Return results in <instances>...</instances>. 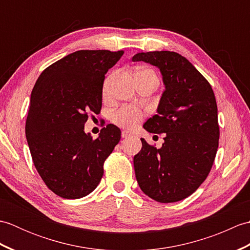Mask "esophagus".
<instances>
[{
	"label": "esophagus",
	"instance_id": "obj_1",
	"mask_svg": "<svg viewBox=\"0 0 250 250\" xmlns=\"http://www.w3.org/2000/svg\"><path fill=\"white\" fill-rule=\"evenodd\" d=\"M121 136H122V139H126V137H129V136H131V133L129 131H122V133H121Z\"/></svg>",
	"mask_w": 250,
	"mask_h": 250
}]
</instances>
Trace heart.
<instances>
[{"label":"heart","instance_id":"b5f03b06","mask_svg":"<svg viewBox=\"0 0 250 250\" xmlns=\"http://www.w3.org/2000/svg\"><path fill=\"white\" fill-rule=\"evenodd\" d=\"M136 74H142V75L157 77L155 72L150 68H142L141 71L137 72ZM144 111L141 110L139 107L135 106L126 105L122 106L121 108L117 109L111 115V120L115 125L121 126V128L132 130L140 124V122L144 118Z\"/></svg>","mask_w":250,"mask_h":250}]
</instances>
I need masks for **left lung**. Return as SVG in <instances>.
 Masks as SVG:
<instances>
[{
	"label": "left lung",
	"mask_w": 250,
	"mask_h": 250,
	"mask_svg": "<svg viewBox=\"0 0 250 250\" xmlns=\"http://www.w3.org/2000/svg\"><path fill=\"white\" fill-rule=\"evenodd\" d=\"M133 61L160 68L166 90L158 114L144 125L150 133H166L161 148L142 139L134 156L140 188L160 203H173L192 194L208 176L219 144L218 110L207 79L174 51L140 52Z\"/></svg>",
	"instance_id": "obj_1"
}]
</instances>
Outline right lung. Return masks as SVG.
I'll use <instances>...</instances> for the list:
<instances>
[{"mask_svg": "<svg viewBox=\"0 0 250 250\" xmlns=\"http://www.w3.org/2000/svg\"><path fill=\"white\" fill-rule=\"evenodd\" d=\"M122 55L75 51L46 67L32 90L25 122L32 160L47 187L63 199H81L97 188L120 141L114 125L95 140L83 129L89 114L101 111L105 74Z\"/></svg>", "mask_w": 250, "mask_h": 250, "instance_id": "obj_1", "label": "right lung"}]
</instances>
